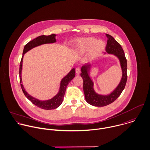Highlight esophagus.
<instances>
[{
    "mask_svg": "<svg viewBox=\"0 0 150 150\" xmlns=\"http://www.w3.org/2000/svg\"><path fill=\"white\" fill-rule=\"evenodd\" d=\"M75 72L77 74H79L81 73V69L79 68H76L75 69Z\"/></svg>",
    "mask_w": 150,
    "mask_h": 150,
    "instance_id": "34e87169",
    "label": "esophagus"
}]
</instances>
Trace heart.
I'll use <instances>...</instances> for the list:
<instances>
[{"mask_svg":"<svg viewBox=\"0 0 150 150\" xmlns=\"http://www.w3.org/2000/svg\"><path fill=\"white\" fill-rule=\"evenodd\" d=\"M103 41L93 37L81 38L76 40L75 45L76 51L80 54H86L88 60H93L99 56L105 48Z\"/></svg>","mask_w":150,"mask_h":150,"instance_id":"b5f03b06","label":"heart"}]
</instances>
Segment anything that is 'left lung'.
I'll use <instances>...</instances> for the list:
<instances>
[{"instance_id": "left-lung-1", "label": "left lung", "mask_w": 150, "mask_h": 150, "mask_svg": "<svg viewBox=\"0 0 150 150\" xmlns=\"http://www.w3.org/2000/svg\"><path fill=\"white\" fill-rule=\"evenodd\" d=\"M106 35L108 37V41L105 50L107 53L113 54L119 58L122 70V77L119 84L112 92L107 95H99L95 91L93 82L89 76L91 64H86L82 67L81 76L83 81V89L86 101L89 104L97 107L107 106L116 100L124 90L127 79V59L123 50L121 45L112 35L108 34H106Z\"/></svg>"}]
</instances>
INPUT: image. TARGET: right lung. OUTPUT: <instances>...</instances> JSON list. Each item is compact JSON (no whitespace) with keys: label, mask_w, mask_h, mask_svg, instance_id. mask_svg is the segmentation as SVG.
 Wrapping results in <instances>:
<instances>
[{"label":"right lung","mask_w":150,"mask_h":150,"mask_svg":"<svg viewBox=\"0 0 150 150\" xmlns=\"http://www.w3.org/2000/svg\"><path fill=\"white\" fill-rule=\"evenodd\" d=\"M56 35L53 34H51L50 35H40L37 37V38H34V40L29 41L24 47L23 52V56L21 57V59L20 61V68H19V76H20V86L21 88V89L25 95V96L30 100L34 105L37 106V107L45 109V110H51L54 109L59 107L64 99V96L65 93V91L67 89V87L68 85V83L71 81V80L75 76V68H73L71 70V71L61 81L60 83V87L58 93L52 99L47 100H40L37 99H35L30 95L25 90L23 85L22 83V79H21V71H22V63H23V56L25 53H26L27 51L30 50L31 49L39 46L42 44H50V43H54L56 42L55 39Z\"/></svg>","instance_id":"1"}]
</instances>
